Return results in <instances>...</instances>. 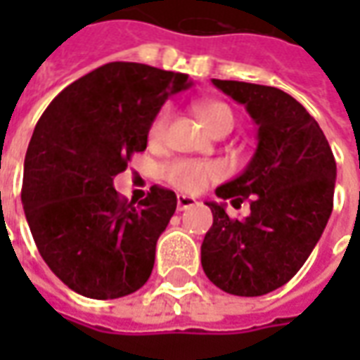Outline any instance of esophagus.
Returning <instances> with one entry per match:
<instances>
[{"label": "esophagus", "mask_w": 360, "mask_h": 360, "mask_svg": "<svg viewBox=\"0 0 360 360\" xmlns=\"http://www.w3.org/2000/svg\"><path fill=\"white\" fill-rule=\"evenodd\" d=\"M193 206H196V198L187 195L177 196V210H188V208H193Z\"/></svg>", "instance_id": "esophagus-1"}]
</instances>
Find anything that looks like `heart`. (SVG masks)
Listing matches in <instances>:
<instances>
[{"instance_id": "b5f03b06", "label": "heart", "mask_w": 360, "mask_h": 360, "mask_svg": "<svg viewBox=\"0 0 360 360\" xmlns=\"http://www.w3.org/2000/svg\"><path fill=\"white\" fill-rule=\"evenodd\" d=\"M196 113L204 125L210 129L212 133H216L221 127H233V111L224 102L208 100V102L196 103ZM172 117L169 105H164L158 111L156 117L152 119L148 127V136L152 142H160L164 139L167 131V123ZM219 167L210 162H196V160H177L165 167V179L172 183L173 187L185 193H198L202 191L208 183L219 177Z\"/></svg>"}]
</instances>
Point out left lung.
I'll list each match as a JSON object with an SVG mask.
<instances>
[{
  "label": "left lung",
  "mask_w": 360,
  "mask_h": 360,
  "mask_svg": "<svg viewBox=\"0 0 360 360\" xmlns=\"http://www.w3.org/2000/svg\"><path fill=\"white\" fill-rule=\"evenodd\" d=\"M212 82L247 108L258 144L245 172L216 188L239 206L249 200L250 214L233 219L224 204L206 202L214 224L200 262L221 291L258 297L285 285L322 237L333 208L335 160L320 125L293 96L250 82Z\"/></svg>",
  "instance_id": "left-lung-1"
}]
</instances>
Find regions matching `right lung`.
Instances as JSON below:
<instances>
[{
    "label": "right lung",
    "mask_w": 360,
    "mask_h": 360,
    "mask_svg": "<svg viewBox=\"0 0 360 360\" xmlns=\"http://www.w3.org/2000/svg\"><path fill=\"white\" fill-rule=\"evenodd\" d=\"M188 86L187 75L113 61L61 90L36 123L20 200L44 262L75 293L119 299L148 281L177 196L154 185L127 202L113 177L144 152L165 100Z\"/></svg>",
    "instance_id": "add662e5"
}]
</instances>
